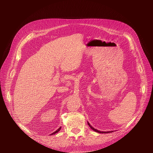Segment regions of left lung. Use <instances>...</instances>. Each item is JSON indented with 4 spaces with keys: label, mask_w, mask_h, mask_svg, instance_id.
Masks as SVG:
<instances>
[{
    "label": "left lung",
    "mask_w": 153,
    "mask_h": 153,
    "mask_svg": "<svg viewBox=\"0 0 153 153\" xmlns=\"http://www.w3.org/2000/svg\"><path fill=\"white\" fill-rule=\"evenodd\" d=\"M87 123H88V125H89V126L91 127V128L92 130H93L94 131H96V132H97V133H111V131H99V130H97L95 129L94 128H93V127L90 125V123H89V122H87Z\"/></svg>",
    "instance_id": "obj_1"
}]
</instances>
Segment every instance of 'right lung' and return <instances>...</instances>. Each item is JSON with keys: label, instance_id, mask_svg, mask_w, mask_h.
Segmentation results:
<instances>
[{"label": "right lung", "instance_id": "1", "mask_svg": "<svg viewBox=\"0 0 153 153\" xmlns=\"http://www.w3.org/2000/svg\"><path fill=\"white\" fill-rule=\"evenodd\" d=\"M61 127H59L57 130L55 131H54V132H53V133H51V135H53V134H56V133H57L58 131H59V130H61Z\"/></svg>", "mask_w": 153, "mask_h": 153}]
</instances>
